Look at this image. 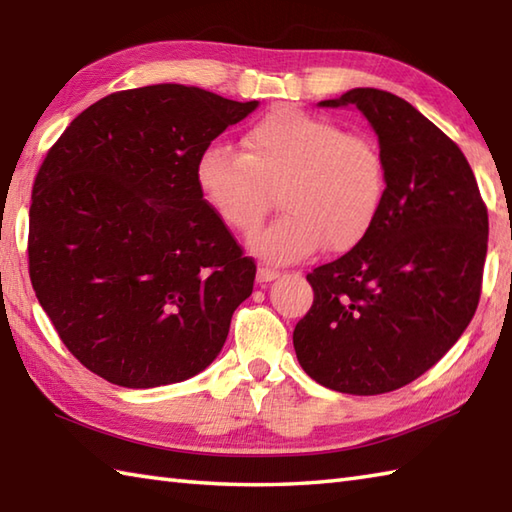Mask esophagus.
<instances>
[{"mask_svg":"<svg viewBox=\"0 0 512 512\" xmlns=\"http://www.w3.org/2000/svg\"><path fill=\"white\" fill-rule=\"evenodd\" d=\"M279 277V270L277 268H270V266H259L257 268V281L259 284H264V281H273Z\"/></svg>","mask_w":512,"mask_h":512,"instance_id":"obj_1","label":"esophagus"}]
</instances>
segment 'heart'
Segmentation results:
<instances>
[{"label": "heart", "mask_w": 512, "mask_h": 512, "mask_svg": "<svg viewBox=\"0 0 512 512\" xmlns=\"http://www.w3.org/2000/svg\"><path fill=\"white\" fill-rule=\"evenodd\" d=\"M206 206L239 235L255 233L279 187L284 215L253 237L273 262H295L321 244L339 253L374 226L385 200V160L369 136L297 107H279L248 129L244 154L211 143L195 162Z\"/></svg>", "instance_id": "b5f03b06"}]
</instances>
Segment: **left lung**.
Wrapping results in <instances>:
<instances>
[{"label": "left lung", "instance_id": "obj_1", "mask_svg": "<svg viewBox=\"0 0 512 512\" xmlns=\"http://www.w3.org/2000/svg\"><path fill=\"white\" fill-rule=\"evenodd\" d=\"M385 160V200L352 250L308 273L312 308L292 343L319 385L376 396L409 385L460 339L480 303L488 211L469 160L400 96L356 88Z\"/></svg>", "mask_w": 512, "mask_h": 512}]
</instances>
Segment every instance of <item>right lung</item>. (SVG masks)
Segmentation results:
<instances>
[{
	"label": "right lung",
	"mask_w": 512,
	"mask_h": 512,
	"mask_svg": "<svg viewBox=\"0 0 512 512\" xmlns=\"http://www.w3.org/2000/svg\"><path fill=\"white\" fill-rule=\"evenodd\" d=\"M257 107L178 83L114 92L59 136L32 187L28 270L72 356L147 389L213 363L255 281L195 162Z\"/></svg>",
	"instance_id": "obj_1"
}]
</instances>
